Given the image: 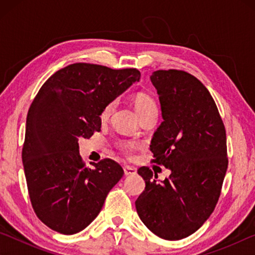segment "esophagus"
I'll list each match as a JSON object with an SVG mask.
<instances>
[{
  "instance_id": "esophagus-1",
  "label": "esophagus",
  "mask_w": 255,
  "mask_h": 255,
  "mask_svg": "<svg viewBox=\"0 0 255 255\" xmlns=\"http://www.w3.org/2000/svg\"><path fill=\"white\" fill-rule=\"evenodd\" d=\"M124 173L127 176L133 175V174H136V169H133V167L129 166V165H126V166H124Z\"/></svg>"
}]
</instances>
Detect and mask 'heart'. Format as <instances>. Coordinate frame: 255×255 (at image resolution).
I'll list each match as a JSON object with an SVG mask.
<instances>
[{
    "mask_svg": "<svg viewBox=\"0 0 255 255\" xmlns=\"http://www.w3.org/2000/svg\"><path fill=\"white\" fill-rule=\"evenodd\" d=\"M132 105H133V108H135V110L138 114V116H139V118L141 117V116L148 114V112L157 111L156 102H155L154 99L150 97L149 94L144 93V92H139L133 96ZM115 106H116L115 101L107 103V105L103 107V109L101 111V115H100L101 118L107 119L108 117H109V116L112 114V111H114V109H115Z\"/></svg>",
    "mask_w": 255,
    "mask_h": 255,
    "instance_id": "b5f03b06",
    "label": "heart"
}]
</instances>
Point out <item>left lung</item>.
Instances as JSON below:
<instances>
[{"label": "left lung", "mask_w": 255, "mask_h": 255, "mask_svg": "<svg viewBox=\"0 0 255 255\" xmlns=\"http://www.w3.org/2000/svg\"><path fill=\"white\" fill-rule=\"evenodd\" d=\"M163 122L150 141L153 161L171 171L157 182V174L139 167L145 190L136 210L146 227L164 240L184 239L199 230L213 213L228 159L226 131L208 90L189 73L155 71Z\"/></svg>", "instance_id": "obj_1"}]
</instances>
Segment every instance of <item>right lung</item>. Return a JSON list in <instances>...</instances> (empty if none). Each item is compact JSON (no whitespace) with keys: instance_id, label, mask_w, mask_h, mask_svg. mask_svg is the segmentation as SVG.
<instances>
[{"instance_id":"right-lung-1","label":"right lung","mask_w":255,"mask_h":255,"mask_svg":"<svg viewBox=\"0 0 255 255\" xmlns=\"http://www.w3.org/2000/svg\"><path fill=\"white\" fill-rule=\"evenodd\" d=\"M140 79L136 68L76 63L51 75L29 108L22 163L38 218L60 234L83 231L100 213L124 170L110 158L82 162L80 138L101 130V111Z\"/></svg>"}]
</instances>
